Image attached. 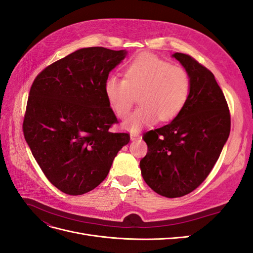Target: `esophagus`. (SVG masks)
I'll use <instances>...</instances> for the list:
<instances>
[{"instance_id":"obj_1","label":"esophagus","mask_w":253,"mask_h":253,"mask_svg":"<svg viewBox=\"0 0 253 253\" xmlns=\"http://www.w3.org/2000/svg\"><path fill=\"white\" fill-rule=\"evenodd\" d=\"M140 138V135L139 134H131V140H137Z\"/></svg>"}]
</instances>
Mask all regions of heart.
<instances>
[{
  "mask_svg": "<svg viewBox=\"0 0 253 253\" xmlns=\"http://www.w3.org/2000/svg\"><path fill=\"white\" fill-rule=\"evenodd\" d=\"M191 80L185 68L171 65L152 53H141L129 62L125 79L112 75L104 82V94L113 111L125 118L135 95L140 106L125 121L124 127L136 133L160 119L170 121L185 108Z\"/></svg>",
  "mask_w": 253,
  "mask_h": 253,
  "instance_id": "obj_1",
  "label": "heart"
}]
</instances>
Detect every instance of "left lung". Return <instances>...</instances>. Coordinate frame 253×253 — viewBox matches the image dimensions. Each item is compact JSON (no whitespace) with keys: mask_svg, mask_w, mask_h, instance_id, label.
I'll use <instances>...</instances> for the list:
<instances>
[{"mask_svg":"<svg viewBox=\"0 0 253 253\" xmlns=\"http://www.w3.org/2000/svg\"><path fill=\"white\" fill-rule=\"evenodd\" d=\"M172 57L189 74L190 95L169 125L143 135L148 153L140 160L147 185L169 198L189 194L201 185L230 134L228 104L214 75L185 53Z\"/></svg>","mask_w":253,"mask_h":253,"instance_id":"left-lung-1","label":"left lung"}]
</instances>
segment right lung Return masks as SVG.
Listing matches in <instances>:
<instances>
[{"label":"right lung","mask_w":253,"mask_h":253,"mask_svg":"<svg viewBox=\"0 0 253 253\" xmlns=\"http://www.w3.org/2000/svg\"><path fill=\"white\" fill-rule=\"evenodd\" d=\"M126 55L80 48L43 70L30 88L25 140L47 179L68 195L100 185L129 141L126 133L110 132L118 121L104 94L109 74Z\"/></svg>","instance_id":"add662e5"}]
</instances>
